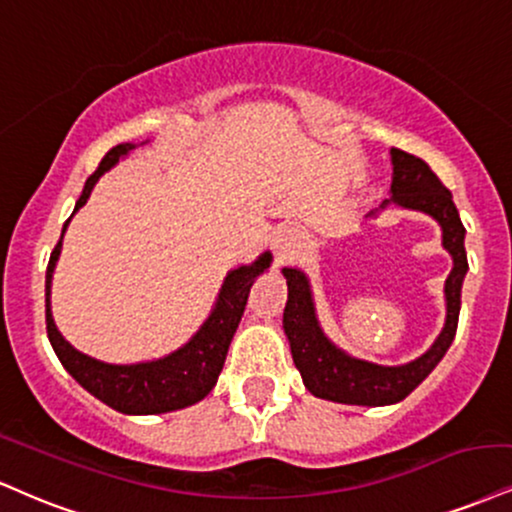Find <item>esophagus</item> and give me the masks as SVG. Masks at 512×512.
Returning <instances> with one entry per match:
<instances>
[{
    "mask_svg": "<svg viewBox=\"0 0 512 512\" xmlns=\"http://www.w3.org/2000/svg\"><path fill=\"white\" fill-rule=\"evenodd\" d=\"M274 248H276V257H279V262L288 260V257L295 252V248H298V238H295L293 231L283 229V231H279V236H276V240H274Z\"/></svg>",
    "mask_w": 512,
    "mask_h": 512,
    "instance_id": "1",
    "label": "esophagus"
}]
</instances>
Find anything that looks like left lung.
<instances>
[{"label":"left lung","instance_id":"1","mask_svg":"<svg viewBox=\"0 0 512 512\" xmlns=\"http://www.w3.org/2000/svg\"><path fill=\"white\" fill-rule=\"evenodd\" d=\"M391 162L393 195L381 202V209L393 202V205L417 209V212L434 217L443 231V248L453 257V269L446 279V324H443V331L434 341V346L408 365L384 367L367 360H357V357H350L341 348H336L324 336L315 315V300H312L307 276L300 269H283L288 283L283 331L291 343L293 362L307 391L317 398L334 400V403L391 405L410 396L429 377V372L439 365L441 357L451 348L455 329H458L460 291H463L467 272V255L465 226L453 205L451 190L443 186L439 176L420 157L393 147Z\"/></svg>","mask_w":512,"mask_h":512}]
</instances>
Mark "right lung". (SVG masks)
Here are the masks:
<instances>
[{
    "instance_id": "obj_1",
    "label": "right lung",
    "mask_w": 512,
    "mask_h": 512,
    "mask_svg": "<svg viewBox=\"0 0 512 512\" xmlns=\"http://www.w3.org/2000/svg\"><path fill=\"white\" fill-rule=\"evenodd\" d=\"M133 143L116 145L107 155L102 157L100 166L85 181L83 193H80L76 209L88 202V197L100 181L104 171H109L133 150ZM71 214V217H73ZM71 219H66L64 229H61V238H64L66 226ZM61 238L54 245L52 255H49L47 276H45V317H47V336L52 343L54 353L66 367V372L90 391L92 396L100 398L109 408L123 412V415H159V412H171L188 408V405L197 403L207 396L209 391L217 384L221 367H224L226 353H229L231 338L236 334L240 317H243L245 303H248V293L252 281L260 276L264 269L272 264V255L264 252L248 267H238L229 272L221 286L217 303H214L212 315L205 319L200 331L190 338L183 348L174 350L171 355L159 357L152 362H138V365H109V362H100L95 357L80 353L59 334L57 324L52 319V310H49V288H52V274L57 267L59 252H61Z\"/></svg>"
}]
</instances>
